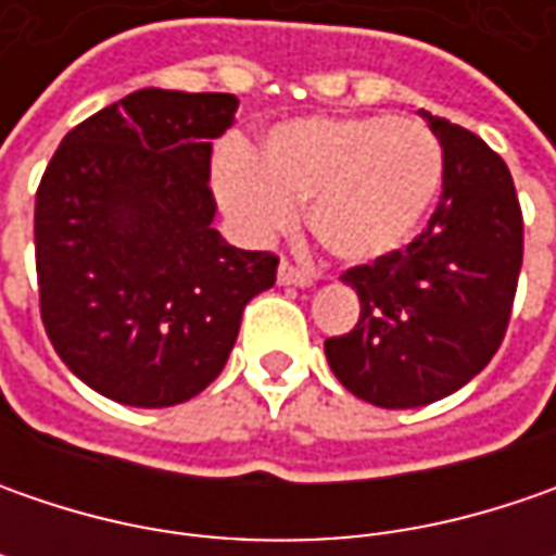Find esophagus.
<instances>
[{"label": "esophagus", "instance_id": "1", "mask_svg": "<svg viewBox=\"0 0 556 556\" xmlns=\"http://www.w3.org/2000/svg\"><path fill=\"white\" fill-rule=\"evenodd\" d=\"M312 271L306 268L293 266V263H281L278 266V285H285V288H312Z\"/></svg>", "mask_w": 556, "mask_h": 556}]
</instances>
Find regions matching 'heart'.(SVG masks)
<instances>
[{
    "mask_svg": "<svg viewBox=\"0 0 556 556\" xmlns=\"http://www.w3.org/2000/svg\"><path fill=\"white\" fill-rule=\"evenodd\" d=\"M445 176L439 139L417 119L306 117L268 132L260 157L225 144L213 188L253 241L288 231L296 206L343 263H377L417 235Z\"/></svg>",
    "mask_w": 556,
    "mask_h": 556,
    "instance_id": "b5f03b06",
    "label": "heart"
}]
</instances>
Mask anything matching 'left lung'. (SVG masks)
I'll list each match as a JSON object with an SVG mask.
<instances>
[{
    "label": "left lung",
    "instance_id": "8db88e82",
    "mask_svg": "<svg viewBox=\"0 0 556 556\" xmlns=\"http://www.w3.org/2000/svg\"><path fill=\"white\" fill-rule=\"evenodd\" d=\"M445 154L437 213L405 250L343 275L358 321L325 340L333 377L380 408L452 395L502 346L523 266L507 163L473 132L420 111Z\"/></svg>",
    "mask_w": 556,
    "mask_h": 556
}]
</instances>
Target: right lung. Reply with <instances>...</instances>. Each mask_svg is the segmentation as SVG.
<instances>
[{"mask_svg":"<svg viewBox=\"0 0 556 556\" xmlns=\"http://www.w3.org/2000/svg\"><path fill=\"white\" fill-rule=\"evenodd\" d=\"M225 92L139 89L74 126L36 191L39 309L54 353L96 393L166 408L228 362L278 260L213 228L210 154Z\"/></svg>","mask_w":556,"mask_h":556,"instance_id":"add662e5","label":"right lung"}]
</instances>
